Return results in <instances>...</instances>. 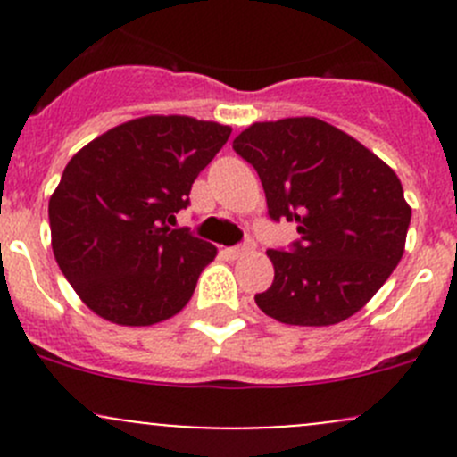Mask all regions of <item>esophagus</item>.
I'll return each instance as SVG.
<instances>
[{"instance_id": "1", "label": "esophagus", "mask_w": 457, "mask_h": 457, "mask_svg": "<svg viewBox=\"0 0 457 457\" xmlns=\"http://www.w3.org/2000/svg\"><path fill=\"white\" fill-rule=\"evenodd\" d=\"M254 250V243L252 241H245L243 243V245H237V247H225V256H229V258H238V256H245V254H250V252Z\"/></svg>"}]
</instances>
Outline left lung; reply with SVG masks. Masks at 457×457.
<instances>
[{
	"label": "left lung",
	"mask_w": 457,
	"mask_h": 457,
	"mask_svg": "<svg viewBox=\"0 0 457 457\" xmlns=\"http://www.w3.org/2000/svg\"><path fill=\"white\" fill-rule=\"evenodd\" d=\"M254 165L271 220L296 223L270 250L274 283L256 305L285 325L327 327L371 301L400 262L411 207L394 170L316 117L252 123L232 143Z\"/></svg>",
	"instance_id": "8db88e82"
}]
</instances>
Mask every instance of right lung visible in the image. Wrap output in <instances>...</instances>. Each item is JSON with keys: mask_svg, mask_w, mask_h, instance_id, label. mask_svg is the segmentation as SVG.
I'll return each mask as SVG.
<instances>
[{"mask_svg": "<svg viewBox=\"0 0 457 457\" xmlns=\"http://www.w3.org/2000/svg\"><path fill=\"white\" fill-rule=\"evenodd\" d=\"M229 135L214 121L150 114L104 132L68 161L48 203L53 252L96 316L147 327L187 305L216 247L170 223Z\"/></svg>", "mask_w": 457, "mask_h": 457, "instance_id": "add662e5", "label": "right lung"}]
</instances>
